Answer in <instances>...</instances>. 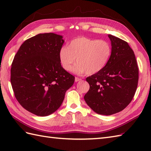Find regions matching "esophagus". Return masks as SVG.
<instances>
[{
    "label": "esophagus",
    "mask_w": 151,
    "mask_h": 151,
    "mask_svg": "<svg viewBox=\"0 0 151 151\" xmlns=\"http://www.w3.org/2000/svg\"><path fill=\"white\" fill-rule=\"evenodd\" d=\"M82 81V79H81V78H78V77H75V81L76 82H79V81Z\"/></svg>",
    "instance_id": "1"
}]
</instances>
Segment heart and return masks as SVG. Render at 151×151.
<instances>
[{
	"mask_svg": "<svg viewBox=\"0 0 151 151\" xmlns=\"http://www.w3.org/2000/svg\"><path fill=\"white\" fill-rule=\"evenodd\" d=\"M111 55V47L106 40L78 37L70 41L68 47H62L59 58L63 68L66 71L72 70L77 74L86 73L95 74L103 69Z\"/></svg>",
	"mask_w": 151,
	"mask_h": 151,
	"instance_id": "obj_1",
	"label": "heart"
}]
</instances>
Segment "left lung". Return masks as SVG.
<instances>
[{
  "label": "left lung",
  "instance_id": "obj_1",
  "mask_svg": "<svg viewBox=\"0 0 151 151\" xmlns=\"http://www.w3.org/2000/svg\"><path fill=\"white\" fill-rule=\"evenodd\" d=\"M111 55L104 68L86 78L89 89L86 103L96 113L110 115L119 112L132 101L139 78L134 51L127 42L108 35Z\"/></svg>",
  "mask_w": 151,
  "mask_h": 151
}]
</instances>
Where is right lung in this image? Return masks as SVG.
Masks as SVG:
<instances>
[{"instance_id":"obj_1","label":"right lung","mask_w":151,"mask_h":151,"mask_svg":"<svg viewBox=\"0 0 151 151\" xmlns=\"http://www.w3.org/2000/svg\"><path fill=\"white\" fill-rule=\"evenodd\" d=\"M63 36L37 34L21 45L13 60L11 84L15 97L25 110L47 116L58 109L75 77L61 65Z\"/></svg>"}]
</instances>
